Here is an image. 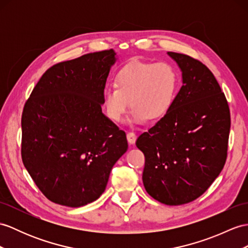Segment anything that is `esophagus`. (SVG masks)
Listing matches in <instances>:
<instances>
[{
    "instance_id": "obj_1",
    "label": "esophagus",
    "mask_w": 248,
    "mask_h": 248,
    "mask_svg": "<svg viewBox=\"0 0 248 248\" xmlns=\"http://www.w3.org/2000/svg\"><path fill=\"white\" fill-rule=\"evenodd\" d=\"M127 140L130 144H135L136 140H137V136L134 131H128L127 132Z\"/></svg>"
}]
</instances>
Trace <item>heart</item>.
Returning <instances> with one entry per match:
<instances>
[{
	"mask_svg": "<svg viewBox=\"0 0 248 248\" xmlns=\"http://www.w3.org/2000/svg\"><path fill=\"white\" fill-rule=\"evenodd\" d=\"M178 85L179 72L171 63L130 62L118 72L116 85L104 90L106 116L119 122L127 111L130 101L134 121L158 119L170 108Z\"/></svg>",
	"mask_w": 248,
	"mask_h": 248,
	"instance_id": "1",
	"label": "heart"
}]
</instances>
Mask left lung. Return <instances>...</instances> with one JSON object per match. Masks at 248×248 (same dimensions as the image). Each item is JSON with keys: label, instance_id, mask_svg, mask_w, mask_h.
Instances as JSON below:
<instances>
[{"label": "left lung", "instance_id": "obj_1", "mask_svg": "<svg viewBox=\"0 0 248 248\" xmlns=\"http://www.w3.org/2000/svg\"><path fill=\"white\" fill-rule=\"evenodd\" d=\"M167 53L182 71L183 85L164 117L136 145L145 155L142 179L148 195L182 205L202 196L224 167L231 111L206 66L187 54Z\"/></svg>", "mask_w": 248, "mask_h": 248}]
</instances>
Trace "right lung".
Instances as JSON below:
<instances>
[{"label": "right lung", "instance_id": "obj_1", "mask_svg": "<svg viewBox=\"0 0 248 248\" xmlns=\"http://www.w3.org/2000/svg\"><path fill=\"white\" fill-rule=\"evenodd\" d=\"M112 49L48 68L22 113V161L48 200L81 207L103 194L128 148L125 131L102 112Z\"/></svg>", "mask_w": 248, "mask_h": 248}]
</instances>
